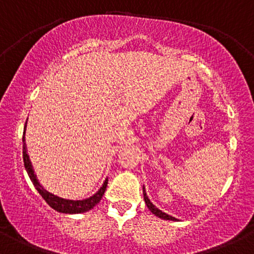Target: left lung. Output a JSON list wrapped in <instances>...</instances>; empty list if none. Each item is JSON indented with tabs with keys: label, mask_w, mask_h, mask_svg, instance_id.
Here are the masks:
<instances>
[{
	"label": "left lung",
	"mask_w": 254,
	"mask_h": 254,
	"mask_svg": "<svg viewBox=\"0 0 254 254\" xmlns=\"http://www.w3.org/2000/svg\"><path fill=\"white\" fill-rule=\"evenodd\" d=\"M143 195H144L145 204H146V206H148V208L151 210L152 214H155V215L158 216V218H161V219H164V220H173V221H176L177 219L174 218V216L168 215L167 213L162 212V210L156 208V206H154V204H152V202H150V200H149L148 196H146V193H145V190H144V187H143Z\"/></svg>",
	"instance_id": "left-lung-1"
}]
</instances>
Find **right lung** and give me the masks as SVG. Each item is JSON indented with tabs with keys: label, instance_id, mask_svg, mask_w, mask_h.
I'll list each match as a JSON object with an SVG mask.
<instances>
[{
	"label": "right lung",
	"instance_id": "obj_1",
	"mask_svg": "<svg viewBox=\"0 0 254 254\" xmlns=\"http://www.w3.org/2000/svg\"><path fill=\"white\" fill-rule=\"evenodd\" d=\"M26 129V127H24ZM22 142H23V163H24V168H26L27 173H28V176L30 179V181L33 182L34 187L36 188V190L39 191V194L44 197V200L47 202L53 209L58 210L60 213H66V214H75V213H84L87 212V210L92 209L96 204L99 203V201L102 200L104 193H105L106 186H108V179L105 180L104 182L103 187L97 191L93 196L86 198V200H81V201H73V200H66V198H61L59 196H56L54 194H51L50 191H47L46 189H44L40 186V183L38 180H36V176L34 175V172H33L32 164H30V161L28 158V155H27V150H26V143H24V137H22Z\"/></svg>",
	"mask_w": 254,
	"mask_h": 254
}]
</instances>
